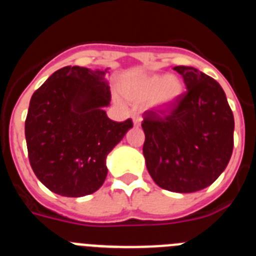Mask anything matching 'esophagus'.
<instances>
[{
    "instance_id": "1",
    "label": "esophagus",
    "mask_w": 256,
    "mask_h": 256,
    "mask_svg": "<svg viewBox=\"0 0 256 256\" xmlns=\"http://www.w3.org/2000/svg\"><path fill=\"white\" fill-rule=\"evenodd\" d=\"M132 120H133V124H134L136 126H141V123H142V118H140V116H133Z\"/></svg>"
}]
</instances>
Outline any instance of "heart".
Returning <instances> with one entry per match:
<instances>
[{"label":"heart","mask_w":256,"mask_h":256,"mask_svg":"<svg viewBox=\"0 0 256 256\" xmlns=\"http://www.w3.org/2000/svg\"><path fill=\"white\" fill-rule=\"evenodd\" d=\"M123 93L136 104L149 102L155 110L166 111L180 101L184 84L178 76L152 74L133 78L123 85Z\"/></svg>","instance_id":"obj_1"}]
</instances>
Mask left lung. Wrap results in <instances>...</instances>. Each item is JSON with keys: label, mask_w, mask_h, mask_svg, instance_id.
<instances>
[{"label": "left lung", "mask_w": 256, "mask_h": 256, "mask_svg": "<svg viewBox=\"0 0 256 256\" xmlns=\"http://www.w3.org/2000/svg\"><path fill=\"white\" fill-rule=\"evenodd\" d=\"M186 85L171 114L146 111L144 156L158 186L193 193L210 186L233 152L234 118L220 84L189 66H176Z\"/></svg>", "instance_id": "8db88e82"}]
</instances>
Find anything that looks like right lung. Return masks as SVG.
<instances>
[{"label":"right lung","instance_id":"right-lung-1","mask_svg":"<svg viewBox=\"0 0 256 256\" xmlns=\"http://www.w3.org/2000/svg\"><path fill=\"white\" fill-rule=\"evenodd\" d=\"M106 70L67 66L30 98L26 141L30 167L53 193L84 196L106 180V158L133 126L107 116L111 94Z\"/></svg>","mask_w":256,"mask_h":256}]
</instances>
